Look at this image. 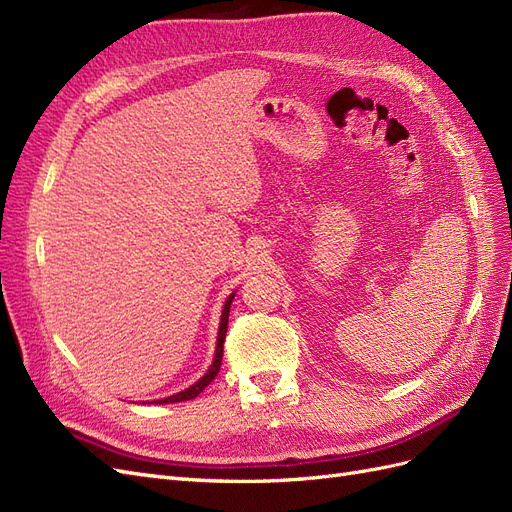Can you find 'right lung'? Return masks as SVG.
Returning <instances> with one entry per match:
<instances>
[{"label":"right lung","mask_w":512,"mask_h":512,"mask_svg":"<svg viewBox=\"0 0 512 512\" xmlns=\"http://www.w3.org/2000/svg\"><path fill=\"white\" fill-rule=\"evenodd\" d=\"M232 299H235V294H230L226 305H224V312H222V318H220V333H218V346H215V356H213V363L209 367L207 374L200 378L198 382H194L190 389H185L177 395H170L166 399H160L156 401V404H175V401H188V399H194L198 397L200 393H203L207 386L215 380V376L220 374V365H222V356H224V339H226V329H228V314H230V303Z\"/></svg>","instance_id":"obj_1"}]
</instances>
